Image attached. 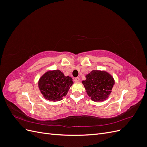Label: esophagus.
I'll list each match as a JSON object with an SVG mask.
<instances>
[{
  "mask_svg": "<svg viewBox=\"0 0 147 147\" xmlns=\"http://www.w3.org/2000/svg\"><path fill=\"white\" fill-rule=\"evenodd\" d=\"M74 81L75 82H80V78L79 77H77L74 78Z\"/></svg>",
  "mask_w": 147,
  "mask_h": 147,
  "instance_id": "obj_1",
  "label": "esophagus"
}]
</instances>
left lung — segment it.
<instances>
[{"mask_svg":"<svg viewBox=\"0 0 147 147\" xmlns=\"http://www.w3.org/2000/svg\"><path fill=\"white\" fill-rule=\"evenodd\" d=\"M86 78L82 83L91 100L100 102L107 99L115 84L113 78L107 72L99 70H92Z\"/></svg>","mask_w":147,"mask_h":147,"instance_id":"8db88e82","label":"left lung"}]
</instances>
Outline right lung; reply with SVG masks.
<instances>
[{
	"label": "right lung",
	"instance_id": "right-lung-1",
	"mask_svg": "<svg viewBox=\"0 0 147 147\" xmlns=\"http://www.w3.org/2000/svg\"><path fill=\"white\" fill-rule=\"evenodd\" d=\"M73 83L72 78L56 70L44 74L39 80L38 87L45 99L56 101L62 100Z\"/></svg>",
	"mask_w": 147,
	"mask_h": 147
}]
</instances>
